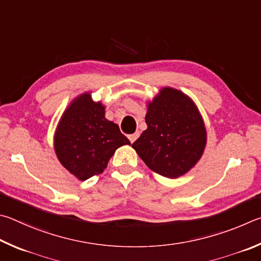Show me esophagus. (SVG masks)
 I'll list each match as a JSON object with an SVG mask.
<instances>
[{"label": "esophagus", "instance_id": "obj_1", "mask_svg": "<svg viewBox=\"0 0 261 261\" xmlns=\"http://www.w3.org/2000/svg\"><path fill=\"white\" fill-rule=\"evenodd\" d=\"M139 136H140V133H139V132H136V133H134V134H132V135L128 136V139H129V141H130L132 143H133L134 141H136V139L139 138Z\"/></svg>", "mask_w": 261, "mask_h": 261}]
</instances>
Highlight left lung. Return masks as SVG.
<instances>
[{
  "label": "left lung",
  "instance_id": "obj_1",
  "mask_svg": "<svg viewBox=\"0 0 261 261\" xmlns=\"http://www.w3.org/2000/svg\"><path fill=\"white\" fill-rule=\"evenodd\" d=\"M145 122L148 128L132 147L158 174L175 179L202 157L206 129L195 103L182 91L163 88L148 103Z\"/></svg>",
  "mask_w": 261,
  "mask_h": 261
}]
</instances>
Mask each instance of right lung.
<instances>
[{
	"mask_svg": "<svg viewBox=\"0 0 261 261\" xmlns=\"http://www.w3.org/2000/svg\"><path fill=\"white\" fill-rule=\"evenodd\" d=\"M130 144L117 123L105 119V108L89 93L82 94L63 113L55 151L66 170L81 181L102 173L116 150Z\"/></svg>",
	"mask_w": 261,
	"mask_h": 261,
	"instance_id": "right-lung-1",
	"label": "right lung"
}]
</instances>
